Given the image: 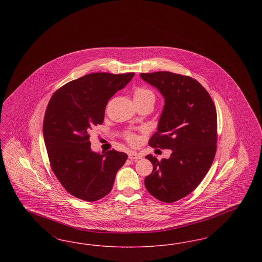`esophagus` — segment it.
I'll list each match as a JSON object with an SVG mask.
<instances>
[{
  "label": "esophagus",
  "instance_id": "esophagus-1",
  "mask_svg": "<svg viewBox=\"0 0 262 262\" xmlns=\"http://www.w3.org/2000/svg\"><path fill=\"white\" fill-rule=\"evenodd\" d=\"M128 158L130 160H138L142 158V155L140 153H138L137 151H129L128 152Z\"/></svg>",
  "mask_w": 262,
  "mask_h": 262
}]
</instances>
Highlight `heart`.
Instances as JSON below:
<instances>
[{"label": "heart", "mask_w": 262, "mask_h": 262, "mask_svg": "<svg viewBox=\"0 0 262 262\" xmlns=\"http://www.w3.org/2000/svg\"><path fill=\"white\" fill-rule=\"evenodd\" d=\"M134 100H152L154 102L155 96L154 93L145 88H137L134 91ZM128 139L132 143L136 142V137L129 136Z\"/></svg>", "instance_id": "obj_1"}]
</instances>
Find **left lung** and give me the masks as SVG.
I'll list each match as a JSON object with an SVG mask.
<instances>
[{
  "mask_svg": "<svg viewBox=\"0 0 262 262\" xmlns=\"http://www.w3.org/2000/svg\"><path fill=\"white\" fill-rule=\"evenodd\" d=\"M140 77L164 98L149 145L172 150L170 158L161 161L151 154L145 156L153 171L144 185L155 199L174 202L195 189L210 169L217 142L216 109L205 88L189 76L157 72Z\"/></svg>",
  "mask_w": 262,
  "mask_h": 262,
  "instance_id": "8db88e82",
  "label": "left lung"
}]
</instances>
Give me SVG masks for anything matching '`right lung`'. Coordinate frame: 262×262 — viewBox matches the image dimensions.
<instances>
[{
  "mask_svg": "<svg viewBox=\"0 0 262 262\" xmlns=\"http://www.w3.org/2000/svg\"><path fill=\"white\" fill-rule=\"evenodd\" d=\"M135 76L95 73L58 89L47 106L43 137L53 172L68 192L96 201L112 189L116 174L127 155L91 150L89 132L104 121L108 101Z\"/></svg>",
  "mask_w": 262,
  "mask_h": 262,
  "instance_id": "1",
  "label": "right lung"
}]
</instances>
